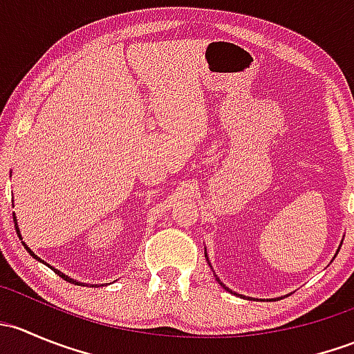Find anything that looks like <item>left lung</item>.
<instances>
[{
    "mask_svg": "<svg viewBox=\"0 0 354 354\" xmlns=\"http://www.w3.org/2000/svg\"><path fill=\"white\" fill-rule=\"evenodd\" d=\"M217 281H219V279H217ZM219 283H221V281H219ZM221 286H223V288H224V289H227V288H226V286H224V284H223V283H221Z\"/></svg>",
    "mask_w": 354,
    "mask_h": 354,
    "instance_id": "obj_1",
    "label": "left lung"
}]
</instances>
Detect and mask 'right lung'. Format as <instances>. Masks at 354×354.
Masks as SVG:
<instances>
[{
  "mask_svg": "<svg viewBox=\"0 0 354 354\" xmlns=\"http://www.w3.org/2000/svg\"><path fill=\"white\" fill-rule=\"evenodd\" d=\"M17 233H19V227H17ZM25 248H27V252H28V253H30V255H32V257H34V259H37V255H35V253H32V252H30V248H28V246H25ZM37 260H41V259H37ZM53 270H55V272H56V274H58V276H59V277H63V279H65V281H68V283H73V284H80V283H77V281L70 279V277H68V276H65V274H63V272H59V270H56V269H53Z\"/></svg>",
  "mask_w": 354,
  "mask_h": 354,
  "instance_id": "obj_1",
  "label": "right lung"
}]
</instances>
